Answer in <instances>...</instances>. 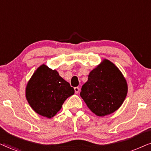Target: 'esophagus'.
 Returning <instances> with one entry per match:
<instances>
[{
  "mask_svg": "<svg viewBox=\"0 0 151 151\" xmlns=\"http://www.w3.org/2000/svg\"><path fill=\"white\" fill-rule=\"evenodd\" d=\"M74 90H75L76 94H78V93L79 91H80V88L78 87H74Z\"/></svg>",
  "mask_w": 151,
  "mask_h": 151,
  "instance_id": "esophagus-1",
  "label": "esophagus"
}]
</instances>
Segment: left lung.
<instances>
[{"label":"left lung","instance_id":"obj_1","mask_svg":"<svg viewBox=\"0 0 151 151\" xmlns=\"http://www.w3.org/2000/svg\"><path fill=\"white\" fill-rule=\"evenodd\" d=\"M127 83L113 63L104 59L90 73L81 96L97 116L111 114L121 106L127 94Z\"/></svg>","mask_w":151,"mask_h":151}]
</instances>
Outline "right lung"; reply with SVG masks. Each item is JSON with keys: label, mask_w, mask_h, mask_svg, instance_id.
<instances>
[{"label": "right lung", "mask_w": 151, "mask_h": 151, "mask_svg": "<svg viewBox=\"0 0 151 151\" xmlns=\"http://www.w3.org/2000/svg\"><path fill=\"white\" fill-rule=\"evenodd\" d=\"M74 92L73 87L57 70L42 64L28 82L26 98L35 112L51 118L60 111L65 100Z\"/></svg>", "instance_id": "1"}]
</instances>
